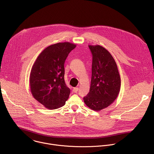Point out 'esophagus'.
I'll return each mask as SVG.
<instances>
[{
  "instance_id": "1",
  "label": "esophagus",
  "mask_w": 154,
  "mask_h": 154,
  "mask_svg": "<svg viewBox=\"0 0 154 154\" xmlns=\"http://www.w3.org/2000/svg\"><path fill=\"white\" fill-rule=\"evenodd\" d=\"M78 90H79L78 88H74L73 90H72V91H73L74 93H77V92L78 91Z\"/></svg>"
}]
</instances>
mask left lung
I'll list each match as a JSON object with an SVG mask.
<instances>
[{"instance_id":"1","label":"left lung","mask_w":154,"mask_h":154,"mask_svg":"<svg viewBox=\"0 0 154 154\" xmlns=\"http://www.w3.org/2000/svg\"><path fill=\"white\" fill-rule=\"evenodd\" d=\"M88 46L93 55L92 76L90 92L83 100L87 106L98 112L110 105L117 98L121 78L110 53L99 45Z\"/></svg>"}]
</instances>
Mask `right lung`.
<instances>
[{"instance_id": "1", "label": "right lung", "mask_w": 154, "mask_h": 154, "mask_svg": "<svg viewBox=\"0 0 154 154\" xmlns=\"http://www.w3.org/2000/svg\"><path fill=\"white\" fill-rule=\"evenodd\" d=\"M76 45L58 42L44 49L30 71V89L33 97L46 108L54 109L64 105L70 89L64 82V64Z\"/></svg>"}]
</instances>
